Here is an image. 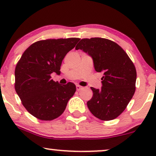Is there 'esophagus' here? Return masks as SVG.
<instances>
[{
  "instance_id": "34e87169",
  "label": "esophagus",
  "mask_w": 156,
  "mask_h": 156,
  "mask_svg": "<svg viewBox=\"0 0 156 156\" xmlns=\"http://www.w3.org/2000/svg\"><path fill=\"white\" fill-rule=\"evenodd\" d=\"M76 90H77V91H80L81 89H83V87L80 86V85H77V86L76 87Z\"/></svg>"
}]
</instances>
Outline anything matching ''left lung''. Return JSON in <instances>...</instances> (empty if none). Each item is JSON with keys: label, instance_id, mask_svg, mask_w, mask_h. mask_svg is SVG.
Segmentation results:
<instances>
[{"label": "left lung", "instance_id": "obj_1", "mask_svg": "<svg viewBox=\"0 0 156 156\" xmlns=\"http://www.w3.org/2000/svg\"><path fill=\"white\" fill-rule=\"evenodd\" d=\"M75 49L91 57L96 71L103 74L101 88L91 87L89 111L102 121L117 118L135 93L136 70L133 62L118 44L105 38L82 39Z\"/></svg>", "mask_w": 156, "mask_h": 156}]
</instances>
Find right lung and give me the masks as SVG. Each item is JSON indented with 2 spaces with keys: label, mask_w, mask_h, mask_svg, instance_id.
<instances>
[{
  "label": "right lung",
  "mask_w": 156,
  "mask_h": 156,
  "mask_svg": "<svg viewBox=\"0 0 156 156\" xmlns=\"http://www.w3.org/2000/svg\"><path fill=\"white\" fill-rule=\"evenodd\" d=\"M80 38L48 39L32 44L23 52L15 69V89L23 105L33 116L51 121L64 112L76 91L75 84L61 85L51 80L60 74L64 57Z\"/></svg>",
  "instance_id": "add662e5"
}]
</instances>
